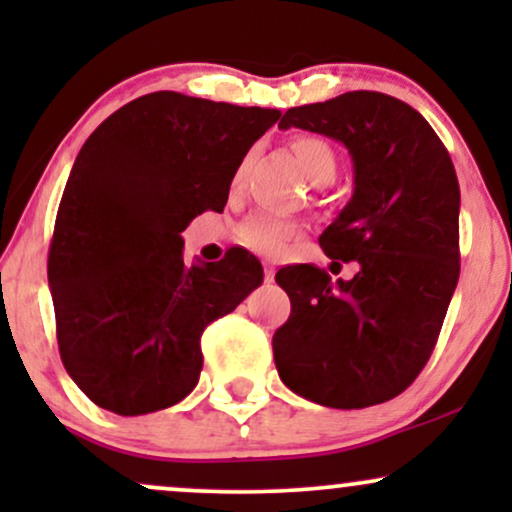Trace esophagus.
I'll list each match as a JSON object with an SVG mask.
<instances>
[{"mask_svg":"<svg viewBox=\"0 0 512 512\" xmlns=\"http://www.w3.org/2000/svg\"><path fill=\"white\" fill-rule=\"evenodd\" d=\"M264 281H274V267H272V264H264Z\"/></svg>","mask_w":512,"mask_h":512,"instance_id":"1","label":"esophagus"}]
</instances>
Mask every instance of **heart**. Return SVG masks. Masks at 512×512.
Wrapping results in <instances>:
<instances>
[{
	"instance_id": "obj_1",
	"label": "heart",
	"mask_w": 512,
	"mask_h": 512,
	"mask_svg": "<svg viewBox=\"0 0 512 512\" xmlns=\"http://www.w3.org/2000/svg\"><path fill=\"white\" fill-rule=\"evenodd\" d=\"M291 151L296 156L298 166L305 173V178L315 185H325L337 173V151L327 139L317 134H296L291 139ZM240 170L233 182H238ZM298 226L284 216L269 214V211H257L238 226V240L245 248L262 252V255H281L291 238L296 236Z\"/></svg>"
}]
</instances>
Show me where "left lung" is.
<instances>
[{
	"instance_id": "left-lung-1",
	"label": "left lung",
	"mask_w": 512,
	"mask_h": 512,
	"mask_svg": "<svg viewBox=\"0 0 512 512\" xmlns=\"http://www.w3.org/2000/svg\"><path fill=\"white\" fill-rule=\"evenodd\" d=\"M337 139L354 158V197L320 236L349 281L296 264L276 272L291 315L274 332L279 378L332 409L397 397L424 370L460 279V185L448 149L407 103L349 91L279 115Z\"/></svg>"
}]
</instances>
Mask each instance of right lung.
<instances>
[{
  "label": "right lung",
  "mask_w": 512,
  "mask_h": 512,
  "mask_svg": "<svg viewBox=\"0 0 512 512\" xmlns=\"http://www.w3.org/2000/svg\"><path fill=\"white\" fill-rule=\"evenodd\" d=\"M279 115L156 91L115 110L81 146L48 281L62 363L93 404L139 416L195 390L202 332L264 274L243 248L185 264L180 233L226 207L245 154Z\"/></svg>",
  "instance_id": "1"
}]
</instances>
